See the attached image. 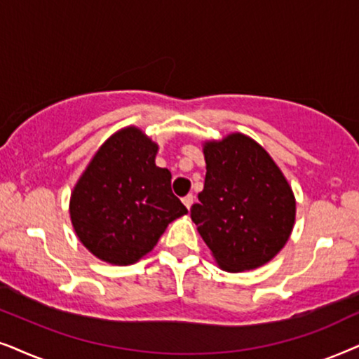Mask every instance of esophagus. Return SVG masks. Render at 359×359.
Segmentation results:
<instances>
[{
    "label": "esophagus",
    "instance_id": "1",
    "mask_svg": "<svg viewBox=\"0 0 359 359\" xmlns=\"http://www.w3.org/2000/svg\"><path fill=\"white\" fill-rule=\"evenodd\" d=\"M194 200H195L194 195H192V194H189L187 197H184V198H182V202H184L185 207H187V208L190 210V207H192V205H194Z\"/></svg>",
    "mask_w": 359,
    "mask_h": 359
}]
</instances>
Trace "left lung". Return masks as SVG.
<instances>
[{
	"label": "left lung",
	"mask_w": 359,
	"mask_h": 359,
	"mask_svg": "<svg viewBox=\"0 0 359 359\" xmlns=\"http://www.w3.org/2000/svg\"><path fill=\"white\" fill-rule=\"evenodd\" d=\"M203 154V190L190 208L200 236L229 272L266 264L292 231V189L271 156L245 135L207 142Z\"/></svg>",
	"instance_id": "1"
}]
</instances>
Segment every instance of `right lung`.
Returning <instances> with one entry per match:
<instances>
[{
    "label": "right lung",
    "instance_id": "1",
    "mask_svg": "<svg viewBox=\"0 0 359 359\" xmlns=\"http://www.w3.org/2000/svg\"><path fill=\"white\" fill-rule=\"evenodd\" d=\"M157 146L136 128L113 135L75 185L70 217L88 251L126 266L147 255L167 224L187 213L172 194L170 172L156 165Z\"/></svg>",
    "mask_w": 359,
    "mask_h": 359
}]
</instances>
